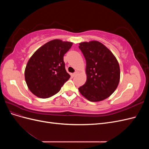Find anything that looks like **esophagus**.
<instances>
[{
    "instance_id": "1",
    "label": "esophagus",
    "mask_w": 149,
    "mask_h": 149,
    "mask_svg": "<svg viewBox=\"0 0 149 149\" xmlns=\"http://www.w3.org/2000/svg\"><path fill=\"white\" fill-rule=\"evenodd\" d=\"M78 73H79V71H76L74 72V73L73 74H72V76H73V77H74V76H76V75H77Z\"/></svg>"
}]
</instances>
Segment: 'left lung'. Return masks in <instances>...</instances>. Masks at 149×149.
Wrapping results in <instances>:
<instances>
[{
	"mask_svg": "<svg viewBox=\"0 0 149 149\" xmlns=\"http://www.w3.org/2000/svg\"><path fill=\"white\" fill-rule=\"evenodd\" d=\"M79 45L86 62L87 77L79 91L89 101L104 100L118 88L120 74L119 63L113 53L100 42L93 40Z\"/></svg>",
	"mask_w": 149,
	"mask_h": 149,
	"instance_id": "8db88e82",
	"label": "left lung"
}]
</instances>
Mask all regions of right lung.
I'll return each mask as SVG.
<instances>
[{
	"label": "right lung",
	"mask_w": 149,
	"mask_h": 149,
	"mask_svg": "<svg viewBox=\"0 0 149 149\" xmlns=\"http://www.w3.org/2000/svg\"><path fill=\"white\" fill-rule=\"evenodd\" d=\"M73 43L51 40L36 51L28 61L25 79L30 91L40 98H48L60 91L70 78L65 70V54Z\"/></svg>",
	"instance_id": "obj_1"
}]
</instances>
